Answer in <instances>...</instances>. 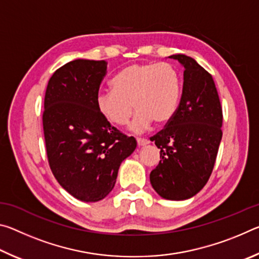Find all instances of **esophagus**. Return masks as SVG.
<instances>
[{
    "label": "esophagus",
    "instance_id": "34e87169",
    "mask_svg": "<svg viewBox=\"0 0 259 259\" xmlns=\"http://www.w3.org/2000/svg\"><path fill=\"white\" fill-rule=\"evenodd\" d=\"M148 143H150V140L144 139V138H137V144H138L139 147L140 146H145V145H147Z\"/></svg>",
    "mask_w": 259,
    "mask_h": 259
}]
</instances>
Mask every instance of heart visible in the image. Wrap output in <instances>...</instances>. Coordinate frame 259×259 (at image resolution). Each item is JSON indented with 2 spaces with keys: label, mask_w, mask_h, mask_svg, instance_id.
<instances>
[{
  "label": "heart",
  "mask_w": 259,
  "mask_h": 259,
  "mask_svg": "<svg viewBox=\"0 0 259 259\" xmlns=\"http://www.w3.org/2000/svg\"><path fill=\"white\" fill-rule=\"evenodd\" d=\"M112 89L100 93L96 106L108 122L124 125L138 109L130 130L143 133L152 125L165 124L177 111L182 78L169 63L131 64L122 68L111 82Z\"/></svg>",
  "instance_id": "b5f03b06"
}]
</instances>
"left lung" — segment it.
Segmentation results:
<instances>
[{
	"instance_id": "obj_1",
	"label": "left lung",
	"mask_w": 259,
	"mask_h": 259,
	"mask_svg": "<svg viewBox=\"0 0 259 259\" xmlns=\"http://www.w3.org/2000/svg\"><path fill=\"white\" fill-rule=\"evenodd\" d=\"M184 67L181 103L164 129L151 138L160 162L150 174L161 198L181 201L202 190L212 172L222 140L223 111L213 78L191 57L178 54Z\"/></svg>"
}]
</instances>
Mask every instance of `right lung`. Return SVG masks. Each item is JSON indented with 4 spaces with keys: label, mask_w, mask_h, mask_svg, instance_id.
Here are the masks:
<instances>
[{
    "label": "right lung",
    "mask_w": 259,
    "mask_h": 259,
    "mask_svg": "<svg viewBox=\"0 0 259 259\" xmlns=\"http://www.w3.org/2000/svg\"><path fill=\"white\" fill-rule=\"evenodd\" d=\"M105 60L76 59L57 69L48 83L43 131L51 171L77 200L97 202L115 185L122 161L137 142L102 116L96 106L107 73Z\"/></svg>",
    "instance_id": "add662e5"
}]
</instances>
